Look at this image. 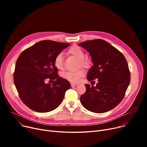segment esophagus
Instances as JSON below:
<instances>
[{
  "label": "esophagus",
  "instance_id": "1",
  "mask_svg": "<svg viewBox=\"0 0 147 147\" xmlns=\"http://www.w3.org/2000/svg\"><path fill=\"white\" fill-rule=\"evenodd\" d=\"M77 85H78V84H76V83H71V86L72 87L76 86H77Z\"/></svg>",
  "mask_w": 147,
  "mask_h": 147
}]
</instances>
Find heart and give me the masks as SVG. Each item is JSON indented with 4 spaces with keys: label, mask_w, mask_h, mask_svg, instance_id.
Masks as SVG:
<instances>
[{
    "label": "heart",
    "mask_w": 147,
    "mask_h": 147,
    "mask_svg": "<svg viewBox=\"0 0 147 147\" xmlns=\"http://www.w3.org/2000/svg\"><path fill=\"white\" fill-rule=\"evenodd\" d=\"M68 53L75 57L78 61V67L83 68H88L90 66V61L89 58L84 57V52L83 50L78 46H72L69 49ZM54 65L58 69L63 68V57L61 53L58 54L54 59ZM84 72L82 70H77L76 71H68L63 74V78L71 83H78L80 79L84 76Z\"/></svg>",
    "instance_id": "b5f03b06"
}]
</instances>
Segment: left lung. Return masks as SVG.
<instances>
[{
	"instance_id": "obj_1",
	"label": "left lung",
	"mask_w": 147,
	"mask_h": 147,
	"mask_svg": "<svg viewBox=\"0 0 147 147\" xmlns=\"http://www.w3.org/2000/svg\"><path fill=\"white\" fill-rule=\"evenodd\" d=\"M90 53L94 65L87 79H97L96 86L86 84V90L80 102L88 110L96 113L109 111L122 101L130 80V74L124 55L102 39L88 40L79 44Z\"/></svg>"
}]
</instances>
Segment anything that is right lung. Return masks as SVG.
<instances>
[{
    "label": "right lung",
    "instance_id": "right-lung-1",
    "mask_svg": "<svg viewBox=\"0 0 147 147\" xmlns=\"http://www.w3.org/2000/svg\"><path fill=\"white\" fill-rule=\"evenodd\" d=\"M69 43L40 41L22 51L13 73L15 86L20 98L30 109L38 113L55 110L61 104L70 83L58 75L54 59ZM52 80V85L46 84Z\"/></svg>",
    "mask_w": 147,
    "mask_h": 147
}]
</instances>
